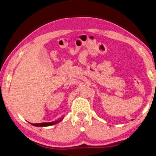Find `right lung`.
Returning a JSON list of instances; mask_svg holds the SVG:
<instances>
[{"label": "right lung", "mask_w": 156, "mask_h": 156, "mask_svg": "<svg viewBox=\"0 0 156 156\" xmlns=\"http://www.w3.org/2000/svg\"><path fill=\"white\" fill-rule=\"evenodd\" d=\"M62 120H56V121H54V122H43V123H36V124H31V125L36 126H51L54 125V124H56L58 122H59L61 121Z\"/></svg>", "instance_id": "right-lung-1"}]
</instances>
